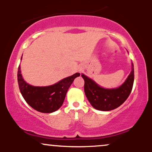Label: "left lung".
I'll return each instance as SVG.
<instances>
[{
  "instance_id": "1",
  "label": "left lung",
  "mask_w": 152,
  "mask_h": 152,
  "mask_svg": "<svg viewBox=\"0 0 152 152\" xmlns=\"http://www.w3.org/2000/svg\"><path fill=\"white\" fill-rule=\"evenodd\" d=\"M81 76L85 82V94L91 106L100 111H111L121 106L129 96L134 84V65L124 83L116 88H104L84 74Z\"/></svg>"
}]
</instances>
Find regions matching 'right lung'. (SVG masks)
<instances>
[{
    "label": "right lung",
    "instance_id": "right-lung-1",
    "mask_svg": "<svg viewBox=\"0 0 152 152\" xmlns=\"http://www.w3.org/2000/svg\"><path fill=\"white\" fill-rule=\"evenodd\" d=\"M79 76V73H76L51 86H34L24 81L19 66L18 83L20 93L28 105L41 113H52L62 106L68 89L74 78Z\"/></svg>",
    "mask_w": 152,
    "mask_h": 152
}]
</instances>
